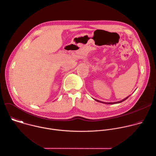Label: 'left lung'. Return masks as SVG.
I'll list each match as a JSON object with an SVG mask.
<instances>
[{
	"mask_svg": "<svg viewBox=\"0 0 156 156\" xmlns=\"http://www.w3.org/2000/svg\"><path fill=\"white\" fill-rule=\"evenodd\" d=\"M129 96H128V97L125 98V99H122V100H121V101H118V102H102V101H99V100H97V99H95V100H96L97 102H102V103H104V104H119V103H120V102H123L124 101H125L126 99H127L129 98Z\"/></svg>",
	"mask_w": 156,
	"mask_h": 156,
	"instance_id": "8db88e82",
	"label": "left lung"
}]
</instances>
